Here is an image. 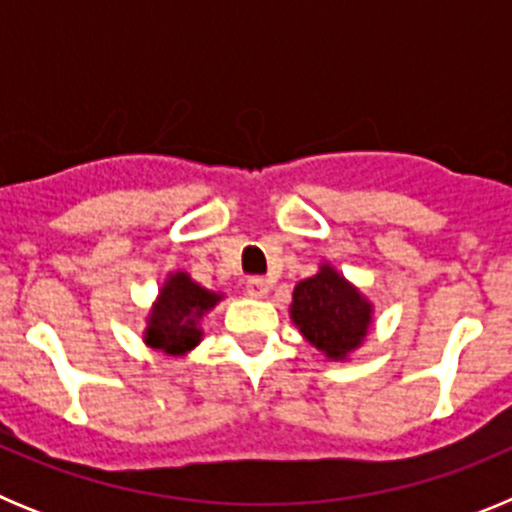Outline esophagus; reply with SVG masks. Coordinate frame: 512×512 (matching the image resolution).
<instances>
[{
	"mask_svg": "<svg viewBox=\"0 0 512 512\" xmlns=\"http://www.w3.org/2000/svg\"><path fill=\"white\" fill-rule=\"evenodd\" d=\"M246 292L248 297H253V300H264V297L269 295V282L261 277H251L246 282Z\"/></svg>",
	"mask_w": 512,
	"mask_h": 512,
	"instance_id": "obj_1",
	"label": "esophagus"
}]
</instances>
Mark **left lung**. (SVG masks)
Segmentation results:
<instances>
[{
	"label": "left lung",
	"mask_w": 512,
	"mask_h": 512,
	"mask_svg": "<svg viewBox=\"0 0 512 512\" xmlns=\"http://www.w3.org/2000/svg\"><path fill=\"white\" fill-rule=\"evenodd\" d=\"M289 320L328 361H348L364 346L374 323V302L323 261L318 274L302 279L292 292Z\"/></svg>",
	"instance_id": "1"
}]
</instances>
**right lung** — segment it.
Segmentation results:
<instances>
[{"instance_id": "obj_1", "label": "right lung", "mask_w": 512, "mask_h": 512, "mask_svg": "<svg viewBox=\"0 0 512 512\" xmlns=\"http://www.w3.org/2000/svg\"><path fill=\"white\" fill-rule=\"evenodd\" d=\"M223 297V292H212L194 282L187 271H169L146 315L143 341L158 354L182 359L192 348L200 346L205 336L202 318Z\"/></svg>"}]
</instances>
